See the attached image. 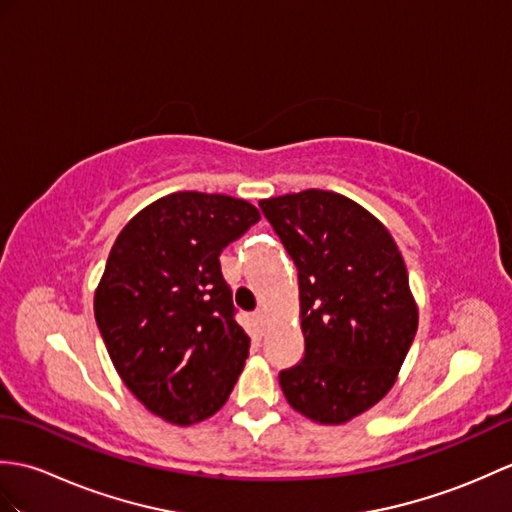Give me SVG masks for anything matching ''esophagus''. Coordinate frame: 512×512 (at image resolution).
I'll use <instances>...</instances> for the list:
<instances>
[{
	"mask_svg": "<svg viewBox=\"0 0 512 512\" xmlns=\"http://www.w3.org/2000/svg\"><path fill=\"white\" fill-rule=\"evenodd\" d=\"M253 316H255V323H257L259 327L266 325V312H264V310H257Z\"/></svg>",
	"mask_w": 512,
	"mask_h": 512,
	"instance_id": "1",
	"label": "esophagus"
}]
</instances>
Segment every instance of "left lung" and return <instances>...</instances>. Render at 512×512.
<instances>
[{"label":"left lung","mask_w":512,"mask_h":512,"mask_svg":"<svg viewBox=\"0 0 512 512\" xmlns=\"http://www.w3.org/2000/svg\"><path fill=\"white\" fill-rule=\"evenodd\" d=\"M299 270L305 353L279 373L290 406L325 425L373 408L395 384L419 327L408 270L388 229L325 189L259 200Z\"/></svg>","instance_id":"8db88e82"}]
</instances>
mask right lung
I'll return each instance as SVG.
<instances>
[{"mask_svg":"<svg viewBox=\"0 0 512 512\" xmlns=\"http://www.w3.org/2000/svg\"><path fill=\"white\" fill-rule=\"evenodd\" d=\"M259 222L242 198L176 192L130 220L95 290V323L128 390L174 425L227 403L251 338L237 325L220 253Z\"/></svg>","mask_w":512,"mask_h":512,"instance_id":"1","label":"right lung"}]
</instances>
